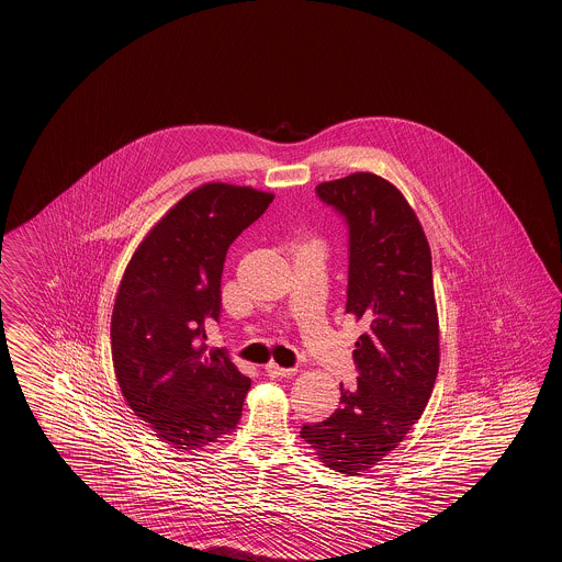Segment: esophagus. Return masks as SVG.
Masks as SVG:
<instances>
[{
  "label": "esophagus",
  "mask_w": 562,
  "mask_h": 562,
  "mask_svg": "<svg viewBox=\"0 0 562 562\" xmlns=\"http://www.w3.org/2000/svg\"><path fill=\"white\" fill-rule=\"evenodd\" d=\"M266 373L273 374V376H289V374L296 373V369L294 367H280L278 362H268L266 364Z\"/></svg>",
  "instance_id": "obj_1"
}]
</instances>
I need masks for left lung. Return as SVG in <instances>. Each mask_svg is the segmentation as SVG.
<instances>
[{
	"label": "left lung",
	"mask_w": 562,
	"mask_h": 562,
	"mask_svg": "<svg viewBox=\"0 0 562 562\" xmlns=\"http://www.w3.org/2000/svg\"><path fill=\"white\" fill-rule=\"evenodd\" d=\"M348 228L346 313L367 331L355 344L357 385L301 437L327 468L358 476L393 451L425 412L439 371V319L425 231L406 198L373 172L315 188Z\"/></svg>",
	"instance_id": "1"
}]
</instances>
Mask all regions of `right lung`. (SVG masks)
<instances>
[{"label": "right lung", "instance_id": "1", "mask_svg": "<svg viewBox=\"0 0 562 562\" xmlns=\"http://www.w3.org/2000/svg\"><path fill=\"white\" fill-rule=\"evenodd\" d=\"M272 193L207 183L172 205L125 268L111 319L113 367L130 408L175 449H202L237 428L251 379L210 350L222 268Z\"/></svg>", "mask_w": 562, "mask_h": 562}]
</instances>
